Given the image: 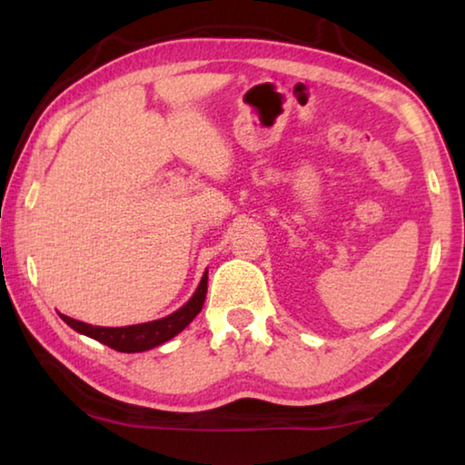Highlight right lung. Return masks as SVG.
Returning a JSON list of instances; mask_svg holds the SVG:
<instances>
[{
    "instance_id": "1",
    "label": "right lung",
    "mask_w": 465,
    "mask_h": 465,
    "mask_svg": "<svg viewBox=\"0 0 465 465\" xmlns=\"http://www.w3.org/2000/svg\"><path fill=\"white\" fill-rule=\"evenodd\" d=\"M204 295H207V272L203 274L194 295L188 299L183 308L162 320L145 322V324H135V326L104 328V326H90L85 324V322L63 316V313H59V316L67 326H72L75 332L90 336L94 341L110 346V349L121 351V352H141V351L153 349V346H160L166 341H170V338H174L178 332H183V330L196 318V313L203 310Z\"/></svg>"
}]
</instances>
